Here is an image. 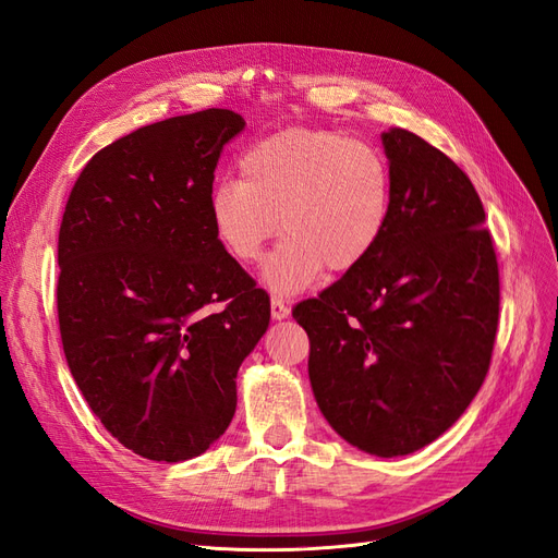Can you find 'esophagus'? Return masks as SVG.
Returning a JSON list of instances; mask_svg holds the SVG:
<instances>
[{
    "label": "esophagus",
    "mask_w": 558,
    "mask_h": 558,
    "mask_svg": "<svg viewBox=\"0 0 558 558\" xmlns=\"http://www.w3.org/2000/svg\"><path fill=\"white\" fill-rule=\"evenodd\" d=\"M271 315L274 319H284L290 315V305H287L280 296H271Z\"/></svg>",
    "instance_id": "34e87169"
}]
</instances>
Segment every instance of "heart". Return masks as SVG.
<instances>
[{"label": "heart", "mask_w": 558, "mask_h": 558, "mask_svg": "<svg viewBox=\"0 0 558 558\" xmlns=\"http://www.w3.org/2000/svg\"><path fill=\"white\" fill-rule=\"evenodd\" d=\"M241 181L208 196L213 236L243 266L287 233L264 278L276 292L311 287L322 271L343 276L380 247L393 206L389 159L371 143L331 130H282L239 159Z\"/></svg>", "instance_id": "b5f03b06"}]
</instances>
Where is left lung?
<instances>
[{"instance_id": "left-lung-1", "label": "left lung", "mask_w": 558, "mask_h": 558, "mask_svg": "<svg viewBox=\"0 0 558 558\" xmlns=\"http://www.w3.org/2000/svg\"><path fill=\"white\" fill-rule=\"evenodd\" d=\"M393 206L375 255L292 311L308 375L338 436L375 457L434 442L487 377L500 282L480 196L422 136L383 134Z\"/></svg>"}]
</instances>
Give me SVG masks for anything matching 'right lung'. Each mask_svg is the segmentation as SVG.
<instances>
[{
	"label": "right lung",
	"mask_w": 558,
	"mask_h": 558,
	"mask_svg": "<svg viewBox=\"0 0 558 558\" xmlns=\"http://www.w3.org/2000/svg\"><path fill=\"white\" fill-rule=\"evenodd\" d=\"M243 128L206 109L122 136L87 161L62 215L66 364L104 428L143 459L185 461L225 434L239 366L271 319L208 220L213 171Z\"/></svg>",
	"instance_id": "obj_1"
}]
</instances>
